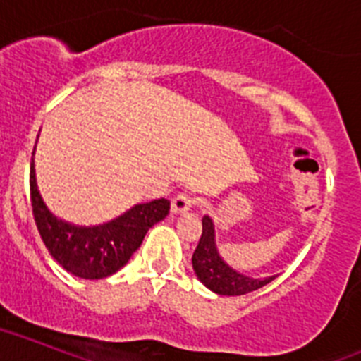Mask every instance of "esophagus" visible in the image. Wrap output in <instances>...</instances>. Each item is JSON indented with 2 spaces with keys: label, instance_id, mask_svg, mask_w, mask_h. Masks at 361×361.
<instances>
[{
  "label": "esophagus",
  "instance_id": "34e87169",
  "mask_svg": "<svg viewBox=\"0 0 361 361\" xmlns=\"http://www.w3.org/2000/svg\"><path fill=\"white\" fill-rule=\"evenodd\" d=\"M192 205H195V198L187 192H180L172 200V213H185Z\"/></svg>",
  "mask_w": 361,
  "mask_h": 361
}]
</instances>
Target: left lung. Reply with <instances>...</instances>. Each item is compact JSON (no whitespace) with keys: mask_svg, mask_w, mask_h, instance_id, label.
I'll return each instance as SVG.
<instances>
[{"mask_svg":"<svg viewBox=\"0 0 361 361\" xmlns=\"http://www.w3.org/2000/svg\"><path fill=\"white\" fill-rule=\"evenodd\" d=\"M192 268L200 281L218 295H244V293L262 288L275 279V275L266 279H253L229 268L222 257L218 255L214 226L209 216L202 218V237L192 253Z\"/></svg>","mask_w":361,"mask_h":361,"instance_id":"left-lung-1","label":"left lung"}]
</instances>
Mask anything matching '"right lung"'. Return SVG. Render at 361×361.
Masks as SVG:
<instances>
[{"label": "right lung", "instance_id": "right-lung-1", "mask_svg": "<svg viewBox=\"0 0 361 361\" xmlns=\"http://www.w3.org/2000/svg\"><path fill=\"white\" fill-rule=\"evenodd\" d=\"M29 183L32 214L45 247L66 271L80 279H104L119 271L141 246L148 229L171 209L169 200H152L137 204L108 224L82 227L63 222L44 204L36 185L35 159H31Z\"/></svg>", "mask_w": 361, "mask_h": 361}]
</instances>
